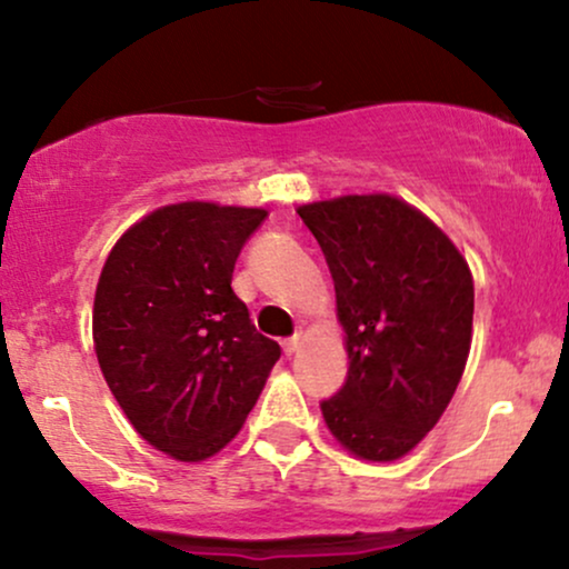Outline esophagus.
I'll use <instances>...</instances> for the list:
<instances>
[{
  "label": "esophagus",
  "instance_id": "34e87169",
  "mask_svg": "<svg viewBox=\"0 0 569 569\" xmlns=\"http://www.w3.org/2000/svg\"><path fill=\"white\" fill-rule=\"evenodd\" d=\"M299 345H302V337H291V339H283V352H286V356H293V352L299 350Z\"/></svg>",
  "mask_w": 569,
  "mask_h": 569
}]
</instances>
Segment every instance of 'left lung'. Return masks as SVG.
I'll use <instances>...</instances> for the list:
<instances>
[{"label":"left lung","mask_w":569,"mask_h":569,"mask_svg":"<svg viewBox=\"0 0 569 569\" xmlns=\"http://www.w3.org/2000/svg\"><path fill=\"white\" fill-rule=\"evenodd\" d=\"M335 278L348 382L321 403L350 455L390 462L441 420L473 337V276L436 221L396 194L297 208Z\"/></svg>","instance_id":"8db88e82"}]
</instances>
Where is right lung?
I'll return each instance as SVG.
<instances>
[{
  "mask_svg": "<svg viewBox=\"0 0 569 569\" xmlns=\"http://www.w3.org/2000/svg\"><path fill=\"white\" fill-rule=\"evenodd\" d=\"M264 208L187 200L120 234L96 286L93 345L143 441L179 462L213 457L243 428L280 358L232 291Z\"/></svg>",
  "mask_w": 569,
  "mask_h": 569,
  "instance_id": "1",
  "label": "right lung"
}]
</instances>
